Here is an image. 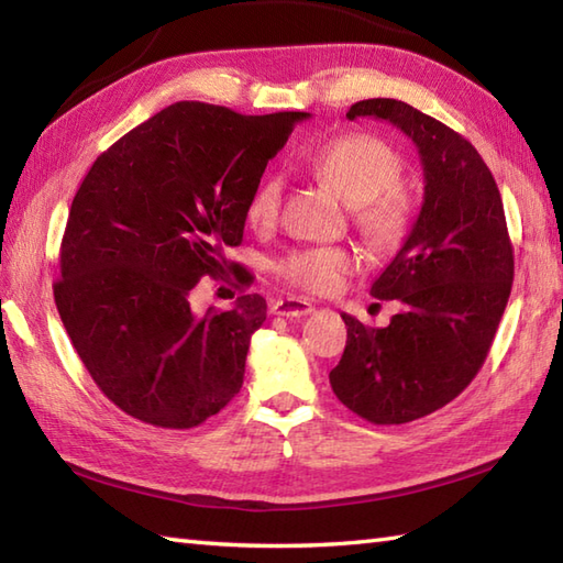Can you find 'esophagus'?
<instances>
[{
	"mask_svg": "<svg viewBox=\"0 0 563 563\" xmlns=\"http://www.w3.org/2000/svg\"><path fill=\"white\" fill-rule=\"evenodd\" d=\"M312 312V305H309L307 300H278L273 305V314L278 317H305Z\"/></svg>",
	"mask_w": 563,
	"mask_h": 563,
	"instance_id": "1",
	"label": "esophagus"
}]
</instances>
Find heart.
<instances>
[{"instance_id": "1", "label": "heart", "mask_w": 563, "mask_h": 563, "mask_svg": "<svg viewBox=\"0 0 563 563\" xmlns=\"http://www.w3.org/2000/svg\"><path fill=\"white\" fill-rule=\"evenodd\" d=\"M314 172L349 202L353 224L365 242L377 251L397 249L413 222L409 196L397 188L401 166L385 142L365 133H345L329 140L312 154ZM283 196V176H263L246 202L251 227L275 222ZM353 268L351 251L341 246L295 249L275 263V275L302 292H331Z\"/></svg>"}]
</instances>
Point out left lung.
I'll use <instances>...</instances> for the list:
<instances>
[{"label": "left lung", "instance_id": "1", "mask_svg": "<svg viewBox=\"0 0 563 563\" xmlns=\"http://www.w3.org/2000/svg\"><path fill=\"white\" fill-rule=\"evenodd\" d=\"M361 115L389 121L413 140L426 188L409 236L369 290L404 309L385 329L341 314L349 339L329 382L365 421L399 426L442 409L479 373L516 263L504 200L470 140L397 99L357 101L345 113Z\"/></svg>", "mask_w": 563, "mask_h": 563}]
</instances>
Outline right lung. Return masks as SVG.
<instances>
[{"label":"right lung","mask_w":563,"mask_h":563,"mask_svg":"<svg viewBox=\"0 0 563 563\" xmlns=\"http://www.w3.org/2000/svg\"><path fill=\"white\" fill-rule=\"evenodd\" d=\"M309 113L242 115L178 101L99 154L71 200L53 285L79 361L118 409L157 428H196L244 382L261 295L196 314L200 278H249L224 251L242 244L246 202L268 159Z\"/></svg>","instance_id":"add662e5"}]
</instances>
